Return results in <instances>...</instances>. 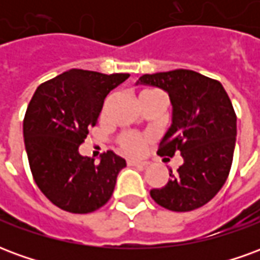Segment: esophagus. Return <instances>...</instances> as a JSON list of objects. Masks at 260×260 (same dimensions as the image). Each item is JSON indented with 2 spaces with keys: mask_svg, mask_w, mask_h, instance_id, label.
Masks as SVG:
<instances>
[{
  "mask_svg": "<svg viewBox=\"0 0 260 260\" xmlns=\"http://www.w3.org/2000/svg\"><path fill=\"white\" fill-rule=\"evenodd\" d=\"M126 163H128V166H136V167H142V169L147 166L146 161H138V160H128Z\"/></svg>",
  "mask_w": 260,
  "mask_h": 260,
  "instance_id": "esophagus-1",
  "label": "esophagus"
}]
</instances>
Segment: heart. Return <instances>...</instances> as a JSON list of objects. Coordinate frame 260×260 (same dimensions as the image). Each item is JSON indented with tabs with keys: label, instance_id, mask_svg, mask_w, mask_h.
Wrapping results in <instances>:
<instances>
[{
	"label": "heart",
	"instance_id": "heart-1",
	"mask_svg": "<svg viewBox=\"0 0 260 260\" xmlns=\"http://www.w3.org/2000/svg\"><path fill=\"white\" fill-rule=\"evenodd\" d=\"M160 94H163V93L157 90V89H143L139 93V100L149 99V97L153 96H160ZM150 141H152V136L142 135V134H138V132L126 131V132H122V134L118 135V138H117V146H118L121 152L128 154V156H138V154H141L143 152L146 143Z\"/></svg>",
	"mask_w": 260,
	"mask_h": 260
}]
</instances>
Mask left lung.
I'll return each mask as SVG.
<instances>
[{
	"mask_svg": "<svg viewBox=\"0 0 260 260\" xmlns=\"http://www.w3.org/2000/svg\"><path fill=\"white\" fill-rule=\"evenodd\" d=\"M142 85L161 87L173 104V125L158 145L160 156L181 153L184 164L169 182L150 191L152 199L173 212H191L212 201L230 174L237 115L216 79L191 69L142 75Z\"/></svg>",
	"mask_w": 260,
	"mask_h": 260,
	"instance_id": "left-lung-1",
	"label": "left lung"
}]
</instances>
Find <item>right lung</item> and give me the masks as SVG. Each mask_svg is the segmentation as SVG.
Returning <instances> with one entry per match:
<instances>
[{
  "instance_id": "add662e5",
  "label": "right lung",
  "mask_w": 260,
  "mask_h": 260,
  "mask_svg": "<svg viewBox=\"0 0 260 260\" xmlns=\"http://www.w3.org/2000/svg\"><path fill=\"white\" fill-rule=\"evenodd\" d=\"M128 74L71 69L37 87L23 118V138L33 180L65 212L86 214L104 206L126 163L113 150L100 163L79 154L97 125L104 99Z\"/></svg>"
}]
</instances>
